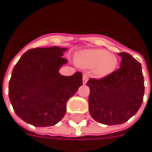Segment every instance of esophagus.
<instances>
[{
	"instance_id": "34e87169",
	"label": "esophagus",
	"mask_w": 152,
	"mask_h": 152,
	"mask_svg": "<svg viewBox=\"0 0 152 152\" xmlns=\"http://www.w3.org/2000/svg\"><path fill=\"white\" fill-rule=\"evenodd\" d=\"M88 80V77L87 76L86 74H83V84H86Z\"/></svg>"
}]
</instances>
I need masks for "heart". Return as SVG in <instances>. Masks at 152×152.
Instances as JSON below:
<instances>
[{
	"instance_id": "obj_1",
	"label": "heart",
	"mask_w": 152,
	"mask_h": 152,
	"mask_svg": "<svg viewBox=\"0 0 152 152\" xmlns=\"http://www.w3.org/2000/svg\"><path fill=\"white\" fill-rule=\"evenodd\" d=\"M75 63L82 69H94V75L98 78H102L109 76L116 71L118 59L107 50L90 49L83 50L76 54Z\"/></svg>"
}]
</instances>
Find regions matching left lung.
I'll list each match as a JSON object with an SVG mask.
<instances>
[{
	"label": "left lung",
	"instance_id": "1",
	"mask_svg": "<svg viewBox=\"0 0 152 152\" xmlns=\"http://www.w3.org/2000/svg\"><path fill=\"white\" fill-rule=\"evenodd\" d=\"M120 69L106 78H90L88 110L95 121L118 125L137 113L143 102L144 77L141 64L127 53H119Z\"/></svg>",
	"mask_w": 152,
	"mask_h": 152
}]
</instances>
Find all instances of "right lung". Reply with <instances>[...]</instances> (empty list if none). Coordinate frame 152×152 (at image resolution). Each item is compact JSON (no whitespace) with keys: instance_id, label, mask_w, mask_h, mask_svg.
<instances>
[{"instance_id":"add662e5","label":"right lung","mask_w":152,"mask_h":152,"mask_svg":"<svg viewBox=\"0 0 152 152\" xmlns=\"http://www.w3.org/2000/svg\"><path fill=\"white\" fill-rule=\"evenodd\" d=\"M67 48H35L26 51L12 70L9 98L24 122L39 127L54 126L65 115L66 103L83 84V75L58 73L68 61Z\"/></svg>"}]
</instances>
